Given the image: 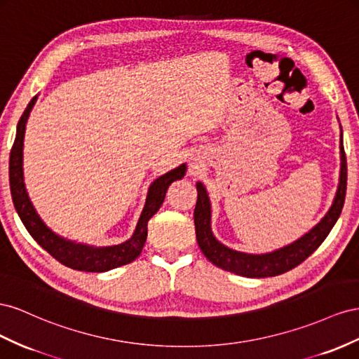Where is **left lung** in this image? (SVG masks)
<instances>
[{"label":"left lung","mask_w":359,"mask_h":359,"mask_svg":"<svg viewBox=\"0 0 359 359\" xmlns=\"http://www.w3.org/2000/svg\"><path fill=\"white\" fill-rule=\"evenodd\" d=\"M340 137V182L330 210L304 236L271 252L250 254L236 251L225 247L224 243L215 238L212 231V209L209 194L206 187L201 182H197L198 197L196 210H194V224H196L198 247L203 254L206 255L208 260L224 271L247 276V278H266V276H275L287 272L301 264L306 257H310L320 247V243L330 234L337 219L340 218L344 204L347 187V162L343 146V130Z\"/></svg>","instance_id":"8db88e82"}]
</instances>
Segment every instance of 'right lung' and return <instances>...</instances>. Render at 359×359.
I'll use <instances>...</instances> for the list:
<instances>
[{"label": "right lung", "instance_id": "right-lung-1", "mask_svg": "<svg viewBox=\"0 0 359 359\" xmlns=\"http://www.w3.org/2000/svg\"><path fill=\"white\" fill-rule=\"evenodd\" d=\"M36 100L37 96L29 100L22 117L18 121L16 138L13 142L12 151H10L8 162L10 191H12L13 204L20 221H22L28 233L32 234L33 239L40 245V247L53 255L55 260L67 266V268L86 272H107L118 268V266L134 262L141 254V250L144 247V242L147 239L149 219L159 210L163 198H165V192L171 183L185 176L187 163H180L179 167L162 174V176H159L150 183L146 204L140 215L134 234H132L130 239H128L126 242L111 245V247H95V245H87L66 239L50 230L43 222V219L39 217L32 200L28 197V192L24 183L22 165L25 126Z\"/></svg>", "mask_w": 359, "mask_h": 359}]
</instances>
